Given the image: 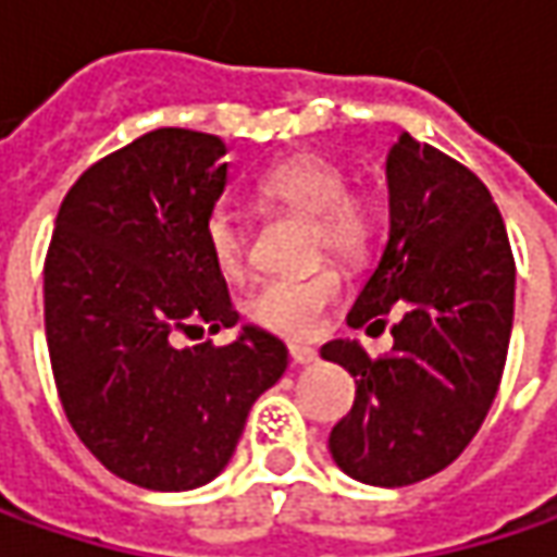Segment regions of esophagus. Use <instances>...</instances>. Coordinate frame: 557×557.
Returning <instances> with one entry per match:
<instances>
[{
  "instance_id": "1",
  "label": "esophagus",
  "mask_w": 557,
  "mask_h": 557,
  "mask_svg": "<svg viewBox=\"0 0 557 557\" xmlns=\"http://www.w3.org/2000/svg\"><path fill=\"white\" fill-rule=\"evenodd\" d=\"M288 356H290V366H312V362L319 359V354H315L312 347H290Z\"/></svg>"
}]
</instances>
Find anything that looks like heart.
<instances>
[{"label": "heart", "instance_id": "b5f03b06", "mask_svg": "<svg viewBox=\"0 0 557 557\" xmlns=\"http://www.w3.org/2000/svg\"><path fill=\"white\" fill-rule=\"evenodd\" d=\"M260 195L275 207H288L315 223V253L362 260L377 232L374 203L350 188V173L322 154H294L275 163L260 180ZM203 242L225 278H242L250 260V242L242 216L216 203L207 213ZM344 278L337 267H322L304 278H269L247 297V319L282 337H310L322 312L341 297Z\"/></svg>", "mask_w": 557, "mask_h": 557}]
</instances>
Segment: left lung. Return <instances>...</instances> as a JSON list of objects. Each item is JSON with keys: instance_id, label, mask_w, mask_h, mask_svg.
I'll return each mask as SVG.
<instances>
[{"instance_id": "1", "label": "left lung", "mask_w": 557, "mask_h": 557, "mask_svg": "<svg viewBox=\"0 0 557 557\" xmlns=\"http://www.w3.org/2000/svg\"><path fill=\"white\" fill-rule=\"evenodd\" d=\"M391 238L347 315L387 325L394 350L332 341L322 359L356 377L354 409L332 428L341 471L409 486L443 471L481 431L503 381L515 319V257L499 207L456 158L403 133L387 154Z\"/></svg>"}]
</instances>
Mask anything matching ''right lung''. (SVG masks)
Wrapping results in <instances>:
<instances>
[{
  "label": "right lung",
  "mask_w": 557,
  "mask_h": 557,
  "mask_svg": "<svg viewBox=\"0 0 557 557\" xmlns=\"http://www.w3.org/2000/svg\"><path fill=\"white\" fill-rule=\"evenodd\" d=\"M228 180L225 141L163 126L92 163L64 195L46 253V341L64 416L111 474L195 490L223 471L247 412L285 369L278 337L176 347L238 312L203 223Z\"/></svg>",
  "instance_id": "add662e5"
}]
</instances>
